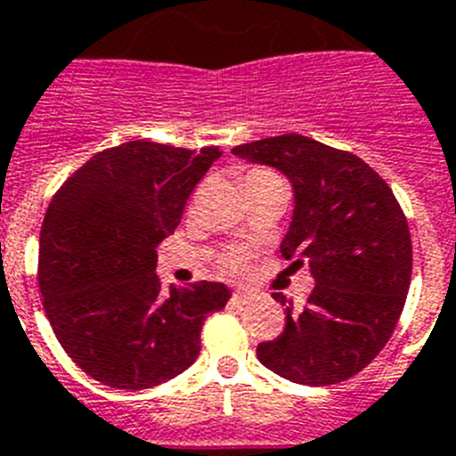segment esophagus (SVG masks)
Masks as SVG:
<instances>
[{
    "label": "esophagus",
    "mask_w": 456,
    "mask_h": 456,
    "mask_svg": "<svg viewBox=\"0 0 456 456\" xmlns=\"http://www.w3.org/2000/svg\"><path fill=\"white\" fill-rule=\"evenodd\" d=\"M233 303H239V305H245L248 303V300H250V294H248V291H233Z\"/></svg>",
    "instance_id": "obj_1"
}]
</instances>
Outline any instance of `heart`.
Masks as SVG:
<instances>
[{
  "label": "heart",
  "instance_id": "obj_1",
  "mask_svg": "<svg viewBox=\"0 0 456 456\" xmlns=\"http://www.w3.org/2000/svg\"><path fill=\"white\" fill-rule=\"evenodd\" d=\"M250 174H268V172H264V169H252ZM250 174H248V176H250ZM223 268L224 273H229V275L233 277L245 275V273L250 271V255H248L243 248H232V250H227L223 255Z\"/></svg>",
  "mask_w": 456,
  "mask_h": 456
}]
</instances>
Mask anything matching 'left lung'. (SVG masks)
<instances>
[{"label": "left lung", "instance_id": "1", "mask_svg": "<svg viewBox=\"0 0 456 456\" xmlns=\"http://www.w3.org/2000/svg\"><path fill=\"white\" fill-rule=\"evenodd\" d=\"M233 156L284 174L294 213L280 252L316 287L287 326L256 346L261 365L303 386L358 374L393 335L413 268L409 223L386 181L358 156L298 133L240 144ZM282 305V294L273 296Z\"/></svg>", "mask_w": 456, "mask_h": 456}]
</instances>
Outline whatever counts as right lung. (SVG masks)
I'll list each match as a JSON object with an SVG mask.
<instances>
[{
    "label": "right lung",
    "mask_w": 456,
    "mask_h": 456,
    "mask_svg": "<svg viewBox=\"0 0 456 456\" xmlns=\"http://www.w3.org/2000/svg\"><path fill=\"white\" fill-rule=\"evenodd\" d=\"M223 156L134 140L96 153L47 206L38 287L63 351L117 390L160 386L200 355L201 326L223 310V282L162 294L158 245L181 223L190 192Z\"/></svg>",
    "instance_id": "obj_1"
}]
</instances>
